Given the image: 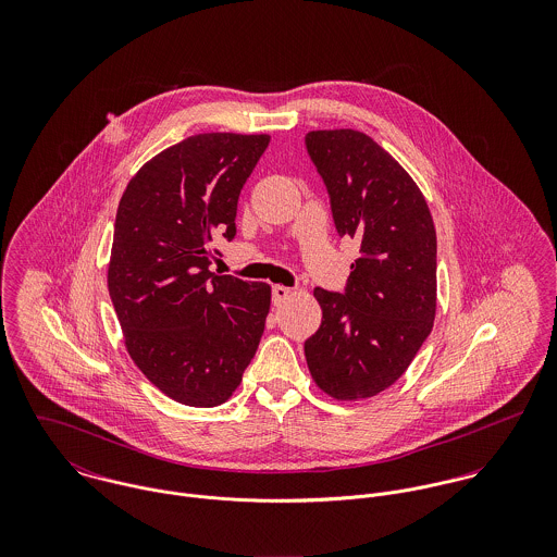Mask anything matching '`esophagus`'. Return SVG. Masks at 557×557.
<instances>
[{"label":"esophagus","instance_id":"esophagus-1","mask_svg":"<svg viewBox=\"0 0 557 557\" xmlns=\"http://www.w3.org/2000/svg\"><path fill=\"white\" fill-rule=\"evenodd\" d=\"M289 296H292V289H289V287H285V285H274V287H272V302H274L276 307H281Z\"/></svg>","mask_w":557,"mask_h":557}]
</instances>
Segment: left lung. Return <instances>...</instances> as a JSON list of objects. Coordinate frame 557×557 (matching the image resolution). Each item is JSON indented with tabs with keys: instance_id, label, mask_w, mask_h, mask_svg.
Instances as JSON below:
<instances>
[{
	"instance_id": "8db88e82",
	"label": "left lung",
	"mask_w": 557,
	"mask_h": 557,
	"mask_svg": "<svg viewBox=\"0 0 557 557\" xmlns=\"http://www.w3.org/2000/svg\"><path fill=\"white\" fill-rule=\"evenodd\" d=\"M305 144L327 188L338 236L360 244L345 292H313L321 325L305 343L307 364L336 400L375 397L407 371L433 327V219L409 173L369 135L311 131Z\"/></svg>"
}]
</instances>
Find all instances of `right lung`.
<instances>
[{"label":"right lung","instance_id":"right-lung-1","mask_svg":"<svg viewBox=\"0 0 557 557\" xmlns=\"http://www.w3.org/2000/svg\"><path fill=\"white\" fill-rule=\"evenodd\" d=\"M268 144L188 137L148 160L117 206L109 296L135 364L182 405L232 397L265 327L270 285L214 274L210 259L236 236L239 190Z\"/></svg>","mask_w":557,"mask_h":557}]
</instances>
